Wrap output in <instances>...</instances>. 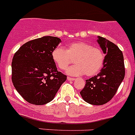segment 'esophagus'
<instances>
[{
  "label": "esophagus",
  "instance_id": "1",
  "mask_svg": "<svg viewBox=\"0 0 135 135\" xmlns=\"http://www.w3.org/2000/svg\"><path fill=\"white\" fill-rule=\"evenodd\" d=\"M67 79H68V81H74L75 79V78H70V77H68V78H67Z\"/></svg>",
  "mask_w": 135,
  "mask_h": 135
}]
</instances>
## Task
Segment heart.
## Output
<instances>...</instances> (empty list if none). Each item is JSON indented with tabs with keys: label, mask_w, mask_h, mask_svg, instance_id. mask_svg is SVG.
<instances>
[{
	"label": "heart",
	"mask_w": 135,
	"mask_h": 135,
	"mask_svg": "<svg viewBox=\"0 0 135 135\" xmlns=\"http://www.w3.org/2000/svg\"><path fill=\"white\" fill-rule=\"evenodd\" d=\"M52 59L58 68L65 70L74 61L76 64L67 70L69 75L78 76L85 74L87 76L96 75L102 68L104 54L99 47H93L85 42H75L62 47L55 48L52 53Z\"/></svg>",
	"instance_id": "1"
}]
</instances>
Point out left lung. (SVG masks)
<instances>
[{"label":"left lung","mask_w":135,"mask_h":135,"mask_svg":"<svg viewBox=\"0 0 135 135\" xmlns=\"http://www.w3.org/2000/svg\"><path fill=\"white\" fill-rule=\"evenodd\" d=\"M97 42L106 56L103 67L97 75L86 80L80 91L87 103L101 105L113 97L124 78L125 70L123 55L117 45L103 37L98 36Z\"/></svg>","instance_id":"left-lung-1"}]
</instances>
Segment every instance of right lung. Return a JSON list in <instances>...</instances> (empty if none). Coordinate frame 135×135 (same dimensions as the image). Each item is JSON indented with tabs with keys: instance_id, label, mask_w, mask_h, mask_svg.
Segmentation results:
<instances>
[{
	"instance_id": "right-lung-1",
	"label": "right lung",
	"mask_w": 135,
	"mask_h": 135,
	"mask_svg": "<svg viewBox=\"0 0 135 135\" xmlns=\"http://www.w3.org/2000/svg\"><path fill=\"white\" fill-rule=\"evenodd\" d=\"M60 42L57 37L44 36L25 43L14 55L12 83L27 102L37 105L50 102L66 80L52 56Z\"/></svg>"
}]
</instances>
